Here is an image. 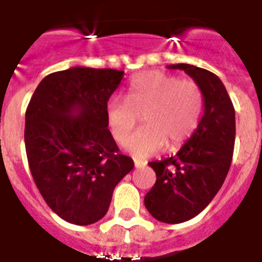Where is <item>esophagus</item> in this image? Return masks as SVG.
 Here are the masks:
<instances>
[{"label": "esophagus", "instance_id": "34e87169", "mask_svg": "<svg viewBox=\"0 0 262 262\" xmlns=\"http://www.w3.org/2000/svg\"><path fill=\"white\" fill-rule=\"evenodd\" d=\"M145 162H143V160H135V167L136 168H141V167H145Z\"/></svg>", "mask_w": 262, "mask_h": 262}]
</instances>
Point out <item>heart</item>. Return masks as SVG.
I'll return each instance as SVG.
<instances>
[{"instance_id":"b5f03b06","label":"heart","mask_w":262,"mask_h":262,"mask_svg":"<svg viewBox=\"0 0 262 262\" xmlns=\"http://www.w3.org/2000/svg\"><path fill=\"white\" fill-rule=\"evenodd\" d=\"M204 113L203 90L194 80L151 71L133 77L126 99L113 96L106 104L111 135L119 144L129 139L143 115L141 127L126 144L132 155L148 158L168 147H181L197 130Z\"/></svg>"}]
</instances>
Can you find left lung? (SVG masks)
I'll use <instances>...</instances> for the list:
<instances>
[{
	"label": "left lung",
	"mask_w": 262,
	"mask_h": 262,
	"mask_svg": "<svg viewBox=\"0 0 262 262\" xmlns=\"http://www.w3.org/2000/svg\"><path fill=\"white\" fill-rule=\"evenodd\" d=\"M168 68L190 76L204 94L197 130L177 155L149 163L156 182L144 197L145 208L162 223L177 224L204 211L223 185L234 154L235 110L215 73L189 63Z\"/></svg>",
	"instance_id": "1"
}]
</instances>
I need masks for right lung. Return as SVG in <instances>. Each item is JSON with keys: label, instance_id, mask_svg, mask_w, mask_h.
Masks as SVG:
<instances>
[{"label": "right lung", "instance_id": "1", "mask_svg": "<svg viewBox=\"0 0 262 262\" xmlns=\"http://www.w3.org/2000/svg\"><path fill=\"white\" fill-rule=\"evenodd\" d=\"M123 77L117 69L75 67L46 76L26 111V152L46 204L72 224L106 215L117 183L135 163L107 129L106 104Z\"/></svg>", "mask_w": 262, "mask_h": 262}]
</instances>
